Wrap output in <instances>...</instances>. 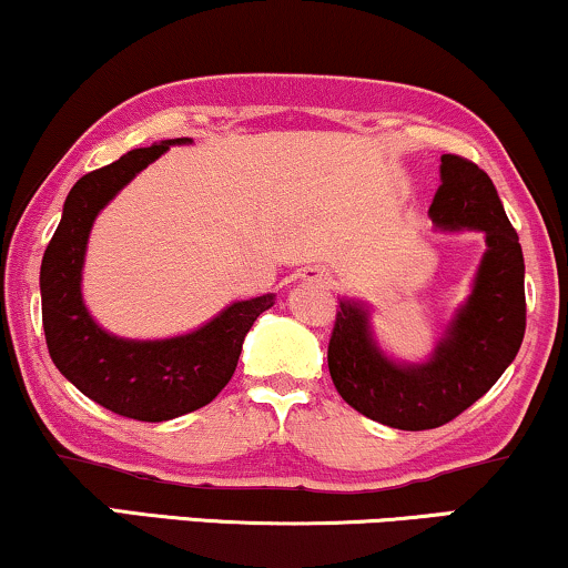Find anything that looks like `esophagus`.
Returning a JSON list of instances; mask_svg holds the SVG:
<instances>
[{"label": "esophagus", "instance_id": "esophagus-1", "mask_svg": "<svg viewBox=\"0 0 568 568\" xmlns=\"http://www.w3.org/2000/svg\"><path fill=\"white\" fill-rule=\"evenodd\" d=\"M305 282L307 284H321V286H328L334 282V274L326 266H315V268H307L305 271Z\"/></svg>", "mask_w": 568, "mask_h": 568}]
</instances>
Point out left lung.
<instances>
[{
    "instance_id": "8db88e82",
    "label": "left lung",
    "mask_w": 568,
    "mask_h": 568,
    "mask_svg": "<svg viewBox=\"0 0 568 568\" xmlns=\"http://www.w3.org/2000/svg\"><path fill=\"white\" fill-rule=\"evenodd\" d=\"M438 230H477L485 250L467 305L456 311L428 363L388 359L375 344L367 311L342 300L328 342V373L359 415L399 430H430L473 407L517 357L527 326L525 257L490 176L444 153L430 205Z\"/></svg>"
}]
</instances>
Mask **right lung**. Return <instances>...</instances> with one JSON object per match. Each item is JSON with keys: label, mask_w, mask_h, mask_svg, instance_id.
Here are the masks:
<instances>
[{"label": "right lung", "mask_w": 568, "mask_h": 568, "mask_svg": "<svg viewBox=\"0 0 568 568\" xmlns=\"http://www.w3.org/2000/svg\"><path fill=\"white\" fill-rule=\"evenodd\" d=\"M182 143L193 140H161L80 176L41 261L43 334L59 373L88 399L143 423H164L216 399L237 367L247 331L257 315L274 305V294L232 302L193 334L159 342L106 334L88 315L80 278L95 216L140 169L156 161L169 145Z\"/></svg>", "instance_id": "obj_1"}]
</instances>
